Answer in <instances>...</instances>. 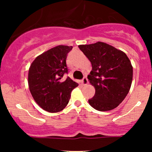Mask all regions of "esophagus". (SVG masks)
<instances>
[{"label": "esophagus", "mask_w": 152, "mask_h": 152, "mask_svg": "<svg viewBox=\"0 0 152 152\" xmlns=\"http://www.w3.org/2000/svg\"><path fill=\"white\" fill-rule=\"evenodd\" d=\"M88 79H87L86 77H84L83 78V80H82V84L84 85V86H86V85L88 84Z\"/></svg>", "instance_id": "esophagus-1"}]
</instances>
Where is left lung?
Listing matches in <instances>:
<instances>
[{"label":"left lung","instance_id":"obj_1","mask_svg":"<svg viewBox=\"0 0 152 152\" xmlns=\"http://www.w3.org/2000/svg\"><path fill=\"white\" fill-rule=\"evenodd\" d=\"M79 49L91 63L88 75L95 88V95L88 100L100 111L116 108L126 96L132 86L133 67L124 52L104 42L79 45Z\"/></svg>","mask_w":152,"mask_h":152}]
</instances>
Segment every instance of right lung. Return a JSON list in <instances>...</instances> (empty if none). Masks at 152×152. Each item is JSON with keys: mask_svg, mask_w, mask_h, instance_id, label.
I'll use <instances>...</instances> for the list:
<instances>
[{"mask_svg": "<svg viewBox=\"0 0 152 152\" xmlns=\"http://www.w3.org/2000/svg\"><path fill=\"white\" fill-rule=\"evenodd\" d=\"M72 46H57L36 57L28 70L29 90L37 104L45 111L56 113L66 107L74 88L78 86L68 77L67 54Z\"/></svg>", "mask_w": 152, "mask_h": 152, "instance_id": "add662e5", "label": "right lung"}]
</instances>
